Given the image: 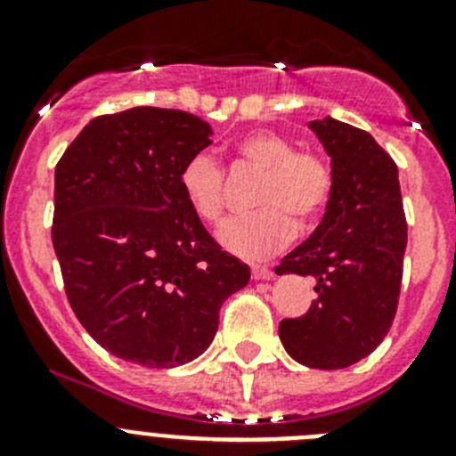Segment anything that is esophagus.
I'll return each instance as SVG.
<instances>
[{"label":"esophagus","instance_id":"1","mask_svg":"<svg viewBox=\"0 0 456 456\" xmlns=\"http://www.w3.org/2000/svg\"><path fill=\"white\" fill-rule=\"evenodd\" d=\"M251 278H254V280H269V278H273V271H271L269 266L256 265V266H251Z\"/></svg>","mask_w":456,"mask_h":456}]
</instances>
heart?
Returning <instances> with one entry per match:
<instances>
[{
	"label": "heart",
	"instance_id": "obj_1",
	"mask_svg": "<svg viewBox=\"0 0 456 456\" xmlns=\"http://www.w3.org/2000/svg\"><path fill=\"white\" fill-rule=\"evenodd\" d=\"M238 160L260 172L254 187L257 209L236 216L218 229V240L232 254L262 260L289 245L296 227L311 232L324 218L335 191L329 160L315 150H296V141L273 130H251L233 142ZM224 169L199 151L181 169V190L205 223H218L227 207Z\"/></svg>",
	"mask_w": 456,
	"mask_h": 456
}]
</instances>
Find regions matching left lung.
<instances>
[{
	"instance_id": "8db88e82",
	"label": "left lung",
	"mask_w": 456,
	"mask_h": 456,
	"mask_svg": "<svg viewBox=\"0 0 456 456\" xmlns=\"http://www.w3.org/2000/svg\"><path fill=\"white\" fill-rule=\"evenodd\" d=\"M309 127L329 151L335 191L315 232L275 266L314 278L317 293L305 315L280 322V339L300 364L338 370L370 355L393 326L408 227L388 151L330 117Z\"/></svg>"
}]
</instances>
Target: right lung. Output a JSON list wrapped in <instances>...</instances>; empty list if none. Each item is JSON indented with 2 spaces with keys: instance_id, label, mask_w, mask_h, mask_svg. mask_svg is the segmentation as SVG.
Here are the masks:
<instances>
[{
  "instance_id": "add662e5",
  "label": "right lung",
  "mask_w": 456,
  "mask_h": 456,
  "mask_svg": "<svg viewBox=\"0 0 456 456\" xmlns=\"http://www.w3.org/2000/svg\"><path fill=\"white\" fill-rule=\"evenodd\" d=\"M211 127L183 110L92 118L54 167L53 245L68 302L105 351L147 369L196 360L249 282L181 190Z\"/></svg>"
}]
</instances>
